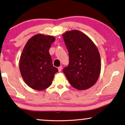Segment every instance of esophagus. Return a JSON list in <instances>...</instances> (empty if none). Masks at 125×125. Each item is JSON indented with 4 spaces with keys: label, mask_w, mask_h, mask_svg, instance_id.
I'll return each instance as SVG.
<instances>
[{
    "label": "esophagus",
    "mask_w": 125,
    "mask_h": 125,
    "mask_svg": "<svg viewBox=\"0 0 125 125\" xmlns=\"http://www.w3.org/2000/svg\"><path fill=\"white\" fill-rule=\"evenodd\" d=\"M58 69L59 72H61V71H62V66H59V67L58 68Z\"/></svg>",
    "instance_id": "esophagus-1"
}]
</instances>
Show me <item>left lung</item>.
Masks as SVG:
<instances>
[{"instance_id": "obj_1", "label": "left lung", "mask_w": 125, "mask_h": 125, "mask_svg": "<svg viewBox=\"0 0 125 125\" xmlns=\"http://www.w3.org/2000/svg\"><path fill=\"white\" fill-rule=\"evenodd\" d=\"M62 37L68 51L70 62L63 71L71 85L85 90L94 85L101 72L98 49L87 35L77 30L67 31Z\"/></svg>"}]
</instances>
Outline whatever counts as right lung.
<instances>
[{
  "instance_id": "add662e5",
  "label": "right lung",
  "mask_w": 125,
  "mask_h": 125,
  "mask_svg": "<svg viewBox=\"0 0 125 125\" xmlns=\"http://www.w3.org/2000/svg\"><path fill=\"white\" fill-rule=\"evenodd\" d=\"M55 37L34 35L28 40L19 60L21 75L26 84L33 89L42 91L50 87L58 70L53 66L49 49Z\"/></svg>"
}]
</instances>
